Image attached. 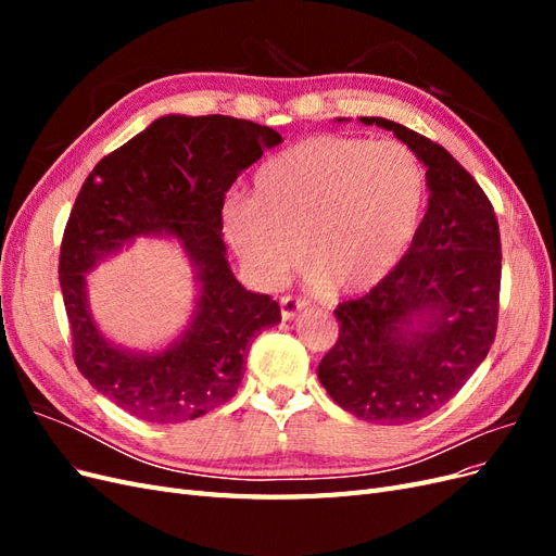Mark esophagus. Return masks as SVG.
Segmentation results:
<instances>
[{
    "label": "esophagus",
    "instance_id": "esophagus-1",
    "mask_svg": "<svg viewBox=\"0 0 556 556\" xmlns=\"http://www.w3.org/2000/svg\"><path fill=\"white\" fill-rule=\"evenodd\" d=\"M301 308H306V299L292 296V294L280 296V313H282V319H292Z\"/></svg>",
    "mask_w": 556,
    "mask_h": 556
}]
</instances>
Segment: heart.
I'll use <instances>...</instances> for the list:
<instances>
[{
  "instance_id": "obj_1",
  "label": "heart",
  "mask_w": 556,
  "mask_h": 556,
  "mask_svg": "<svg viewBox=\"0 0 556 556\" xmlns=\"http://www.w3.org/2000/svg\"><path fill=\"white\" fill-rule=\"evenodd\" d=\"M427 206V172L408 146L317 134L266 160L252 197L223 208L248 274L278 285L304 255L336 294L376 288L406 255Z\"/></svg>"
}]
</instances>
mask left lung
<instances>
[{
  "instance_id": "obj_1",
  "label": "left lung",
  "mask_w": 556,
  "mask_h": 556,
  "mask_svg": "<svg viewBox=\"0 0 556 556\" xmlns=\"http://www.w3.org/2000/svg\"><path fill=\"white\" fill-rule=\"evenodd\" d=\"M359 121L394 131L425 162L429 208L394 271L333 311L339 341L317 378L359 419L410 425L443 408L494 343L498 220L478 180L443 146L384 117Z\"/></svg>"
}]
</instances>
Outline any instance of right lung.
<instances>
[{"instance_id":"obj_1","label":"right lung","mask_w":556,"mask_h":556,"mask_svg":"<svg viewBox=\"0 0 556 556\" xmlns=\"http://www.w3.org/2000/svg\"><path fill=\"white\" fill-rule=\"evenodd\" d=\"M271 127L229 115H164L90 172L60 245V285L74 362L97 392L129 415L178 425L237 394L250 343L280 323L268 294L248 292L225 257V192L266 148ZM172 230L198 266L202 294L191 329L160 356L111 346L91 323L85 271L131 238Z\"/></svg>"}]
</instances>
